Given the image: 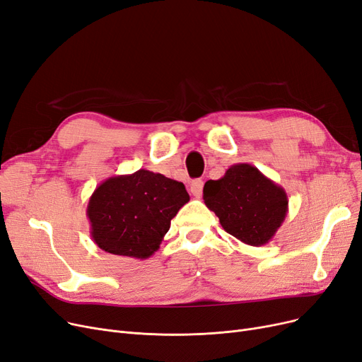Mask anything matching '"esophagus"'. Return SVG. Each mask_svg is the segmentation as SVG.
Listing matches in <instances>:
<instances>
[{
	"label": "esophagus",
	"mask_w": 362,
	"mask_h": 362,
	"mask_svg": "<svg viewBox=\"0 0 362 362\" xmlns=\"http://www.w3.org/2000/svg\"><path fill=\"white\" fill-rule=\"evenodd\" d=\"M202 187H204V182L201 179H195L189 185V189H191L192 195L197 198H199L202 195Z\"/></svg>",
	"instance_id": "1"
}]
</instances>
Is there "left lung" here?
<instances>
[{"label":"left lung","instance_id":"1","mask_svg":"<svg viewBox=\"0 0 362 362\" xmlns=\"http://www.w3.org/2000/svg\"><path fill=\"white\" fill-rule=\"evenodd\" d=\"M202 198L220 225L244 244H268L288 211L284 187L251 164H233L223 177L204 185Z\"/></svg>","mask_w":362,"mask_h":362}]
</instances>
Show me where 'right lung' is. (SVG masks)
Returning <instances> with one entry per match:
<instances>
[{"label":"right lung","mask_w":362,"mask_h":362,"mask_svg":"<svg viewBox=\"0 0 362 362\" xmlns=\"http://www.w3.org/2000/svg\"><path fill=\"white\" fill-rule=\"evenodd\" d=\"M187 201L185 185L160 173L140 168L133 175L112 176L88 199L90 235L106 253L148 259Z\"/></svg>","instance_id":"obj_1"}]
</instances>
